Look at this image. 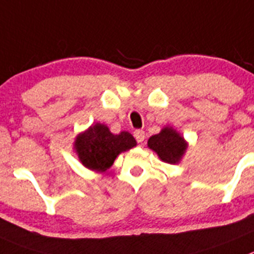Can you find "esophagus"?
Instances as JSON below:
<instances>
[{
    "label": "esophagus",
    "mask_w": 254,
    "mask_h": 254,
    "mask_svg": "<svg viewBox=\"0 0 254 254\" xmlns=\"http://www.w3.org/2000/svg\"><path fill=\"white\" fill-rule=\"evenodd\" d=\"M134 136H135L138 143H141V141H144V138H145V132L143 130H135L134 131Z\"/></svg>",
    "instance_id": "esophagus-1"
}]
</instances>
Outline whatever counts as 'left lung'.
<instances>
[{
    "mask_svg": "<svg viewBox=\"0 0 254 254\" xmlns=\"http://www.w3.org/2000/svg\"><path fill=\"white\" fill-rule=\"evenodd\" d=\"M148 148L164 163L177 164L184 158L189 143L177 130L167 125L162 127L158 134L148 139Z\"/></svg>",
    "mask_w": 254,
    "mask_h": 254,
    "instance_id": "obj_1",
    "label": "left lung"
}]
</instances>
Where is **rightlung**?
<instances>
[{
	"instance_id": "add662e5",
	"label": "right lung",
	"mask_w": 254,
	"mask_h": 254,
	"mask_svg": "<svg viewBox=\"0 0 254 254\" xmlns=\"http://www.w3.org/2000/svg\"><path fill=\"white\" fill-rule=\"evenodd\" d=\"M136 145L134 136L127 131L113 134L109 127L95 123L90 127L77 134L73 141V149L86 168L95 172H106L118 155Z\"/></svg>"
}]
</instances>
